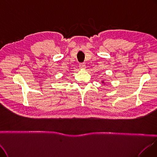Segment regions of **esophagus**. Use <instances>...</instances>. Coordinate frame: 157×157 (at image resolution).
Here are the masks:
<instances>
[{"mask_svg": "<svg viewBox=\"0 0 157 157\" xmlns=\"http://www.w3.org/2000/svg\"><path fill=\"white\" fill-rule=\"evenodd\" d=\"M79 68L82 69V70H84V69L86 68V65L84 63H80L79 64Z\"/></svg>", "mask_w": 157, "mask_h": 157, "instance_id": "esophagus-1", "label": "esophagus"}]
</instances>
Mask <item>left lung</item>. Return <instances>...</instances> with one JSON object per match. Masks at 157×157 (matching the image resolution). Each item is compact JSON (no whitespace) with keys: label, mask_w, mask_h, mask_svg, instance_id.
<instances>
[{"label":"left lung","mask_w":157,"mask_h":157,"mask_svg":"<svg viewBox=\"0 0 157 157\" xmlns=\"http://www.w3.org/2000/svg\"><path fill=\"white\" fill-rule=\"evenodd\" d=\"M101 82H102V83H104V80H102V81H101Z\"/></svg>","instance_id":"obj_1"}]
</instances>
